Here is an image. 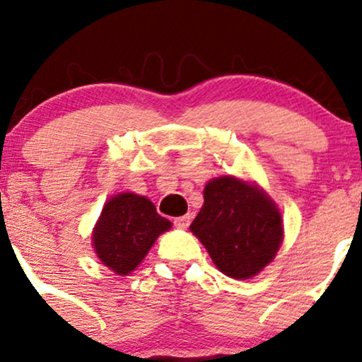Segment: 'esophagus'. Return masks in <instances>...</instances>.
<instances>
[{
    "label": "esophagus",
    "mask_w": 362,
    "mask_h": 362,
    "mask_svg": "<svg viewBox=\"0 0 362 362\" xmlns=\"http://www.w3.org/2000/svg\"><path fill=\"white\" fill-rule=\"evenodd\" d=\"M173 224H175L177 228H180V230H185V228L190 224V214L178 216V218L173 219Z\"/></svg>",
    "instance_id": "esophagus-1"
}]
</instances>
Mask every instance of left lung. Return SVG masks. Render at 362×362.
<instances>
[{"label":"left lung","instance_id":"obj_1","mask_svg":"<svg viewBox=\"0 0 362 362\" xmlns=\"http://www.w3.org/2000/svg\"><path fill=\"white\" fill-rule=\"evenodd\" d=\"M190 231L219 271L250 279L276 257L284 226L276 202L260 187L224 175L206 184L204 204Z\"/></svg>","mask_w":362,"mask_h":362}]
</instances>
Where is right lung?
<instances>
[{"label": "right lung", "instance_id": "add662e5", "mask_svg": "<svg viewBox=\"0 0 362 362\" xmlns=\"http://www.w3.org/2000/svg\"><path fill=\"white\" fill-rule=\"evenodd\" d=\"M172 228L144 195L122 192L103 206L93 228V248L105 267L127 276L143 262L156 238Z\"/></svg>", "mask_w": 362, "mask_h": 362}]
</instances>
